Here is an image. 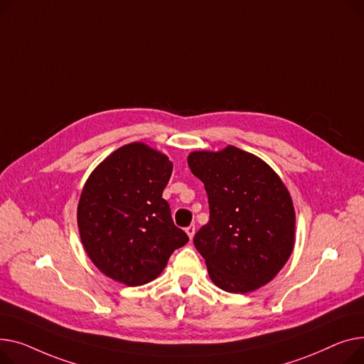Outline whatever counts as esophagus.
I'll return each mask as SVG.
<instances>
[{"label": "esophagus", "instance_id": "1", "mask_svg": "<svg viewBox=\"0 0 364 364\" xmlns=\"http://www.w3.org/2000/svg\"><path fill=\"white\" fill-rule=\"evenodd\" d=\"M185 232L188 233V237L192 240V237H194V235H196V225H189V226L185 229Z\"/></svg>", "mask_w": 364, "mask_h": 364}]
</instances>
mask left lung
<instances>
[{"label": "left lung", "instance_id": "8db88e82", "mask_svg": "<svg viewBox=\"0 0 364 364\" xmlns=\"http://www.w3.org/2000/svg\"><path fill=\"white\" fill-rule=\"evenodd\" d=\"M188 166L208 197L210 220L194 237L211 281L228 292L257 289L279 273L294 248L289 192L259 157L237 146L196 151Z\"/></svg>", "mask_w": 364, "mask_h": 364}]
</instances>
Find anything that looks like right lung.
I'll return each instance as SVG.
<instances>
[{
  "label": "right lung",
  "instance_id": "add662e5",
  "mask_svg": "<svg viewBox=\"0 0 364 364\" xmlns=\"http://www.w3.org/2000/svg\"><path fill=\"white\" fill-rule=\"evenodd\" d=\"M172 163L145 144L116 149L88 178L77 205L85 251L112 279L127 287L151 282L189 238L163 198Z\"/></svg>",
  "mask_w": 364,
  "mask_h": 364
}]
</instances>
